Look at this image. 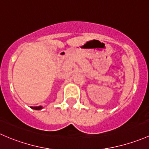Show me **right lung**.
Returning <instances> with one entry per match:
<instances>
[{
    "instance_id": "1",
    "label": "right lung",
    "mask_w": 149,
    "mask_h": 149,
    "mask_svg": "<svg viewBox=\"0 0 149 149\" xmlns=\"http://www.w3.org/2000/svg\"><path fill=\"white\" fill-rule=\"evenodd\" d=\"M31 108H33V109H35V110H41V109H42V107H41V106H38V107H32Z\"/></svg>"
}]
</instances>
